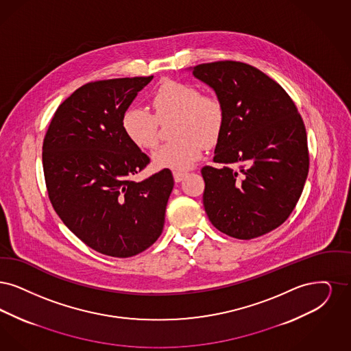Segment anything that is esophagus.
I'll return each mask as SVG.
<instances>
[{
  "instance_id": "esophagus-1",
  "label": "esophagus",
  "mask_w": 351,
  "mask_h": 351,
  "mask_svg": "<svg viewBox=\"0 0 351 351\" xmlns=\"http://www.w3.org/2000/svg\"><path fill=\"white\" fill-rule=\"evenodd\" d=\"M173 176H174L176 182H181V181H183V178L186 177V173L184 171H173Z\"/></svg>"
}]
</instances>
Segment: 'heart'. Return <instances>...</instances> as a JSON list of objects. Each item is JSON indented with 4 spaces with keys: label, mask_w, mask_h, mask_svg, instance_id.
<instances>
[{
    "label": "heart",
    "mask_w": 351,
    "mask_h": 351,
    "mask_svg": "<svg viewBox=\"0 0 351 351\" xmlns=\"http://www.w3.org/2000/svg\"><path fill=\"white\" fill-rule=\"evenodd\" d=\"M154 115L144 107H131L123 114L122 128L128 140L149 151L158 143V122L176 119L171 136L177 138L153 153L157 168L182 171L193 168L206 147H213L223 132L226 110L211 94H202L195 85L167 81L153 93Z\"/></svg>",
    "instance_id": "heart-1"
}]
</instances>
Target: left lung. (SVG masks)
Masks as SVG:
<instances>
[{"label": "left lung", "mask_w": 351, "mask_h": 351, "mask_svg": "<svg viewBox=\"0 0 351 351\" xmlns=\"http://www.w3.org/2000/svg\"><path fill=\"white\" fill-rule=\"evenodd\" d=\"M223 102L226 122L204 167L203 206L215 228L240 240L283 224L309 168L304 123L290 95L257 68L215 61L190 68Z\"/></svg>", "instance_id": "8db88e82"}]
</instances>
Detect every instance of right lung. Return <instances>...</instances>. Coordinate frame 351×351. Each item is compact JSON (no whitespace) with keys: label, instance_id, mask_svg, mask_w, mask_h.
I'll use <instances>...</instances> for the list:
<instances>
[{"label":"right lung","instance_id":"add662e5","mask_svg":"<svg viewBox=\"0 0 351 351\" xmlns=\"http://www.w3.org/2000/svg\"><path fill=\"white\" fill-rule=\"evenodd\" d=\"M153 76L89 82L56 110L43 141L49 200L62 223L98 253L127 258L160 237L174 186L169 169L135 182L149 164L122 128Z\"/></svg>","mask_w":351,"mask_h":351}]
</instances>
